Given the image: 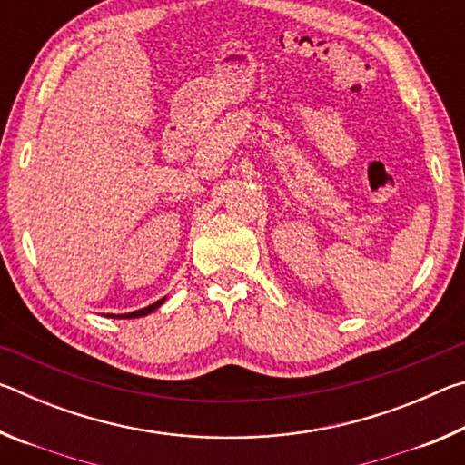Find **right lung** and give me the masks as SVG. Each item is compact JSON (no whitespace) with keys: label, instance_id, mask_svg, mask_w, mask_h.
<instances>
[{"label":"right lung","instance_id":"add662e5","mask_svg":"<svg viewBox=\"0 0 465 465\" xmlns=\"http://www.w3.org/2000/svg\"><path fill=\"white\" fill-rule=\"evenodd\" d=\"M162 303H163V299H160V302H155L152 305H147V308H143V310H137V312H131V313H121L119 318H141V316H147V313H152L153 310L160 308ZM110 316H113V313H110Z\"/></svg>","mask_w":465,"mask_h":465}]
</instances>
